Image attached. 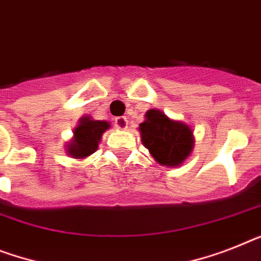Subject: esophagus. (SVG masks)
Segmentation results:
<instances>
[{
    "label": "esophagus",
    "instance_id": "esophagus-1",
    "mask_svg": "<svg viewBox=\"0 0 261 261\" xmlns=\"http://www.w3.org/2000/svg\"><path fill=\"white\" fill-rule=\"evenodd\" d=\"M115 125L118 129H126L128 128V120H126V117H117L115 120Z\"/></svg>",
    "mask_w": 261,
    "mask_h": 261
}]
</instances>
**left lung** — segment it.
<instances>
[{"label": "left lung", "instance_id": "left-lung-1", "mask_svg": "<svg viewBox=\"0 0 261 261\" xmlns=\"http://www.w3.org/2000/svg\"><path fill=\"white\" fill-rule=\"evenodd\" d=\"M141 141L154 160L165 167H178L193 149L192 129L174 121L159 109H149L139 126Z\"/></svg>", "mask_w": 261, "mask_h": 261}]
</instances>
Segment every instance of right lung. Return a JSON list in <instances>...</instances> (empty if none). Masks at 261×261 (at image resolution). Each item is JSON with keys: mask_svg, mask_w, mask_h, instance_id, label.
<instances>
[{"mask_svg": "<svg viewBox=\"0 0 261 261\" xmlns=\"http://www.w3.org/2000/svg\"><path fill=\"white\" fill-rule=\"evenodd\" d=\"M111 128L108 121L93 120L92 117L84 116L80 118L77 128L73 132V139L66 145V152L73 159H85L94 153L101 141V136Z\"/></svg>", "mask_w": 261, "mask_h": 261, "instance_id": "add662e5", "label": "right lung"}]
</instances>
